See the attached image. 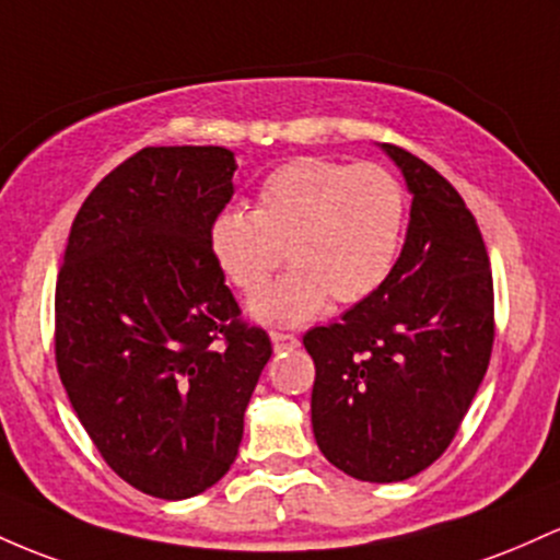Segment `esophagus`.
Instances as JSON below:
<instances>
[{
	"mask_svg": "<svg viewBox=\"0 0 560 560\" xmlns=\"http://www.w3.org/2000/svg\"><path fill=\"white\" fill-rule=\"evenodd\" d=\"M272 347L275 351H288V349H296L299 347V338L291 336V332H272Z\"/></svg>",
	"mask_w": 560,
	"mask_h": 560,
	"instance_id": "obj_1",
	"label": "esophagus"
}]
</instances>
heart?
I'll return each instance as SVG.
<instances>
[{"mask_svg": "<svg viewBox=\"0 0 560 560\" xmlns=\"http://www.w3.org/2000/svg\"><path fill=\"white\" fill-rule=\"evenodd\" d=\"M405 213V187L388 168L306 155L261 179L254 211L213 213L206 246L219 272L248 299L267 288L285 248L293 269L254 301L250 314L296 325L323 310L328 296L354 304L388 278Z\"/></svg>", "mask_w": 560, "mask_h": 560, "instance_id": "b5f03b06", "label": "heart"}]
</instances>
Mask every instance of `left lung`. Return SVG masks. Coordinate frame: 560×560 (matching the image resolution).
I'll list each match as a JSON object with an SVG mask.
<instances>
[{
  "mask_svg": "<svg viewBox=\"0 0 560 560\" xmlns=\"http://www.w3.org/2000/svg\"><path fill=\"white\" fill-rule=\"evenodd\" d=\"M412 196L388 278L304 347L317 378L312 431L343 474L392 483L450 447L487 373L494 291L479 224L436 168L381 144Z\"/></svg>",
  "mask_w": 560,
  "mask_h": 560,
  "instance_id": "left-lung-1",
  "label": "left lung"
}]
</instances>
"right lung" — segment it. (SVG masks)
Wrapping results in <instances>:
<instances>
[{"mask_svg": "<svg viewBox=\"0 0 560 560\" xmlns=\"http://www.w3.org/2000/svg\"><path fill=\"white\" fill-rule=\"evenodd\" d=\"M235 168L213 144L142 148L84 200L55 288V354L77 418L124 481L161 500L228 474L272 357L206 246Z\"/></svg>", "mask_w": 560, "mask_h": 560, "instance_id": "1", "label": "right lung"}]
</instances>
